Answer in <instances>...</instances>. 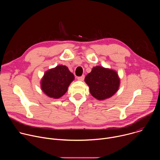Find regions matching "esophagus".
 Masks as SVG:
<instances>
[{"label":"esophagus","instance_id":"obj_1","mask_svg":"<svg viewBox=\"0 0 160 160\" xmlns=\"http://www.w3.org/2000/svg\"><path fill=\"white\" fill-rule=\"evenodd\" d=\"M84 78H85V75H82V76L78 77L77 78L78 80H79V81H83Z\"/></svg>","mask_w":160,"mask_h":160}]
</instances>
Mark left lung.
Returning <instances> with one entry per match:
<instances>
[{
    "label": "left lung",
    "instance_id": "1",
    "mask_svg": "<svg viewBox=\"0 0 160 160\" xmlns=\"http://www.w3.org/2000/svg\"><path fill=\"white\" fill-rule=\"evenodd\" d=\"M85 82L88 85L90 92L98 100H104L111 98L118 90L120 78L118 73L112 70L96 66L85 78Z\"/></svg>",
    "mask_w": 160,
    "mask_h": 160
}]
</instances>
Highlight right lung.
I'll return each mask as SVG.
<instances>
[{"label": "right lung", "mask_w": 160, "mask_h": 160, "mask_svg": "<svg viewBox=\"0 0 160 160\" xmlns=\"http://www.w3.org/2000/svg\"><path fill=\"white\" fill-rule=\"evenodd\" d=\"M75 77L66 66L59 65L44 73L41 88L49 98L58 99L66 92Z\"/></svg>", "instance_id": "obj_1"}]
</instances>
